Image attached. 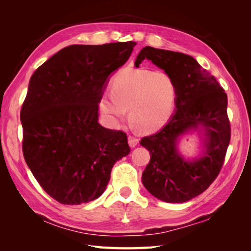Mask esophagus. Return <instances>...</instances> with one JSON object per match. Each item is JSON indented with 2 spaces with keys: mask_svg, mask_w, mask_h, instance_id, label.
<instances>
[{
  "mask_svg": "<svg viewBox=\"0 0 251 251\" xmlns=\"http://www.w3.org/2000/svg\"><path fill=\"white\" fill-rule=\"evenodd\" d=\"M127 141H128V146H130L131 148H135L139 142V140L137 138L134 137V136H131V135L127 137Z\"/></svg>",
  "mask_w": 251,
  "mask_h": 251,
  "instance_id": "1",
  "label": "esophagus"
}]
</instances>
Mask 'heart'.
Instances as JSON below:
<instances>
[{"label":"heart","mask_w":251,"mask_h":251,"mask_svg":"<svg viewBox=\"0 0 251 251\" xmlns=\"http://www.w3.org/2000/svg\"><path fill=\"white\" fill-rule=\"evenodd\" d=\"M111 95L104 94L100 109L112 126L128 116L139 130L153 132L170 119L177 100V86L170 74L162 71L126 68L111 81Z\"/></svg>","instance_id":"1"}]
</instances>
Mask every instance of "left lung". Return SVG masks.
<instances>
[{"instance_id":"obj_1","label":"left lung","mask_w":251,"mask_h":251,"mask_svg":"<svg viewBox=\"0 0 251 251\" xmlns=\"http://www.w3.org/2000/svg\"><path fill=\"white\" fill-rule=\"evenodd\" d=\"M144 59L171 75L177 86V100L176 112L168 125L140 141L151 154L142 183L159 200L186 202L206 191L223 166L230 141L227 95L191 55L147 46L139 52L135 66L139 67ZM201 126L207 136L204 153L186 162L177 151V139Z\"/></svg>"}]
</instances>
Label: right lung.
Wrapping results in <instances>:
<instances>
[{
  "mask_svg": "<svg viewBox=\"0 0 251 251\" xmlns=\"http://www.w3.org/2000/svg\"><path fill=\"white\" fill-rule=\"evenodd\" d=\"M135 42L71 45L40 66L22 105L23 154L43 189L67 205L100 197L113 165L130 153L126 134L98 124L109 75Z\"/></svg>",
  "mask_w": 251,
  "mask_h": 251,
  "instance_id": "right-lung-1",
  "label": "right lung"
}]
</instances>
